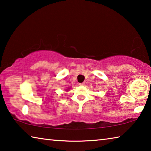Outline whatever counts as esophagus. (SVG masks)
<instances>
[{
	"label": "esophagus",
	"instance_id": "obj_1",
	"mask_svg": "<svg viewBox=\"0 0 151 151\" xmlns=\"http://www.w3.org/2000/svg\"><path fill=\"white\" fill-rule=\"evenodd\" d=\"M85 83H78V85H80V86H83V85H85Z\"/></svg>",
	"mask_w": 151,
	"mask_h": 151
}]
</instances>
